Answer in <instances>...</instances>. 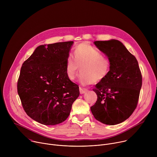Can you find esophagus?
<instances>
[{
  "label": "esophagus",
  "instance_id": "1",
  "mask_svg": "<svg viewBox=\"0 0 157 157\" xmlns=\"http://www.w3.org/2000/svg\"><path fill=\"white\" fill-rule=\"evenodd\" d=\"M87 91V89L86 88H83L82 87H79V92H80V94H82L84 93H85Z\"/></svg>",
  "mask_w": 157,
  "mask_h": 157
}]
</instances>
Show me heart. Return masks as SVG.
<instances>
[{
    "label": "heart",
    "instance_id": "obj_1",
    "mask_svg": "<svg viewBox=\"0 0 157 157\" xmlns=\"http://www.w3.org/2000/svg\"><path fill=\"white\" fill-rule=\"evenodd\" d=\"M75 58L69 55L66 62V73L70 80L75 79L78 73L82 71L79 81L82 85L101 82L108 76L110 61L102 53L87 43H81L74 51Z\"/></svg>",
    "mask_w": 157,
    "mask_h": 157
}]
</instances>
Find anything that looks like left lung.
I'll return each mask as SVG.
<instances>
[{
  "instance_id": "left-lung-1",
  "label": "left lung",
  "mask_w": 157,
  "mask_h": 157,
  "mask_svg": "<svg viewBox=\"0 0 157 157\" xmlns=\"http://www.w3.org/2000/svg\"><path fill=\"white\" fill-rule=\"evenodd\" d=\"M96 47L111 62L108 76L96 85L98 96L91 107L98 121L113 125L127 119L137 107L142 76L136 58L117 40L96 41Z\"/></svg>"
}]
</instances>
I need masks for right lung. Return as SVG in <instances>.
Returning <instances> with one entry per match:
<instances>
[{
  "instance_id": "1",
  "label": "right lung",
  "mask_w": 157,
  "mask_h": 157,
  "mask_svg": "<svg viewBox=\"0 0 157 157\" xmlns=\"http://www.w3.org/2000/svg\"><path fill=\"white\" fill-rule=\"evenodd\" d=\"M73 41L38 47L22 64L17 92L27 114L47 125L64 122L79 95V86L66 73Z\"/></svg>"
}]
</instances>
